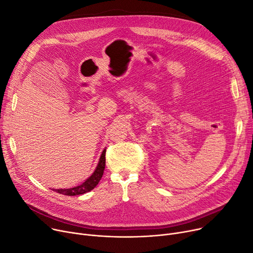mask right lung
Here are the masks:
<instances>
[{
	"mask_svg": "<svg viewBox=\"0 0 253 253\" xmlns=\"http://www.w3.org/2000/svg\"><path fill=\"white\" fill-rule=\"evenodd\" d=\"M105 154H106V149L103 150V152L101 154L100 161L98 163L97 168H95L94 172L82 184H80L78 186H75V187H72V188H61V189H52V190L58 192V194L65 195V196H78V195L85 194V192H88L91 189H93L95 186L99 184L100 180H101V178L104 174L105 165H106Z\"/></svg>",
	"mask_w": 253,
	"mask_h": 253,
	"instance_id": "obj_1",
	"label": "right lung"
}]
</instances>
